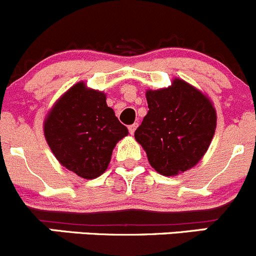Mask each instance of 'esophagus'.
<instances>
[{"label": "esophagus", "instance_id": "1", "mask_svg": "<svg viewBox=\"0 0 256 256\" xmlns=\"http://www.w3.org/2000/svg\"><path fill=\"white\" fill-rule=\"evenodd\" d=\"M136 127H138V123H134V124H130V126H129V127H128V129H129V133H130V134H134V132H136Z\"/></svg>", "mask_w": 256, "mask_h": 256}]
</instances>
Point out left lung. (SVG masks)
<instances>
[{"instance_id":"left-lung-1","label":"left lung","mask_w":256,"mask_h":256,"mask_svg":"<svg viewBox=\"0 0 256 256\" xmlns=\"http://www.w3.org/2000/svg\"><path fill=\"white\" fill-rule=\"evenodd\" d=\"M148 113L134 136L150 166L170 176L196 166L213 139L216 114L210 100L182 80L146 92Z\"/></svg>"}]
</instances>
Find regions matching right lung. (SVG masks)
Listing matches in <instances>:
<instances>
[{"mask_svg":"<svg viewBox=\"0 0 256 256\" xmlns=\"http://www.w3.org/2000/svg\"><path fill=\"white\" fill-rule=\"evenodd\" d=\"M128 134L106 102V94L77 83L47 116L44 136L63 166L84 179L104 173L113 148Z\"/></svg>","mask_w":256,"mask_h":256,"instance_id":"1","label":"right lung"}]
</instances>
